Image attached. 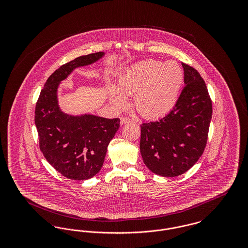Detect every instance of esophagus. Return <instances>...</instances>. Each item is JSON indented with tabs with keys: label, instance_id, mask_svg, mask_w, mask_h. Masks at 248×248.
I'll return each mask as SVG.
<instances>
[{
	"label": "esophagus",
	"instance_id": "34e87169",
	"mask_svg": "<svg viewBox=\"0 0 248 248\" xmlns=\"http://www.w3.org/2000/svg\"><path fill=\"white\" fill-rule=\"evenodd\" d=\"M133 121L131 119L127 118V117H122L121 118V124H125L128 123H132Z\"/></svg>",
	"mask_w": 248,
	"mask_h": 248
}]
</instances>
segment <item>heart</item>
Masks as SVG:
<instances>
[{"mask_svg": "<svg viewBox=\"0 0 248 248\" xmlns=\"http://www.w3.org/2000/svg\"><path fill=\"white\" fill-rule=\"evenodd\" d=\"M184 82V71L175 60L140 61L119 78L118 88H109V99L116 107L127 103L125 94H134L133 103L144 118L157 119L176 106Z\"/></svg>", "mask_w": 248, "mask_h": 248, "instance_id": "heart-1", "label": "heart"}]
</instances>
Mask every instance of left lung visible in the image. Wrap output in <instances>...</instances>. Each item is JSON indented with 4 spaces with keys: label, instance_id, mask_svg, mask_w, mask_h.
Returning a JSON list of instances; mask_svg holds the SVG:
<instances>
[{
    "label": "left lung",
    "instance_id": "left-lung-1",
    "mask_svg": "<svg viewBox=\"0 0 248 248\" xmlns=\"http://www.w3.org/2000/svg\"><path fill=\"white\" fill-rule=\"evenodd\" d=\"M182 67L185 86L175 108L164 118L140 125L143 162L162 177H177L196 164L212 118V101L200 73L185 63Z\"/></svg>",
    "mask_w": 248,
    "mask_h": 248
}]
</instances>
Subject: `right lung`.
<instances>
[{
	"instance_id": "add662e5",
	"label": "right lung",
	"mask_w": 248,
	"mask_h": 248,
	"mask_svg": "<svg viewBox=\"0 0 248 248\" xmlns=\"http://www.w3.org/2000/svg\"><path fill=\"white\" fill-rule=\"evenodd\" d=\"M104 56V52H98L62 65L48 78L36 103L40 150L58 172L73 180L89 179L100 171L120 119L66 113L59 107L58 91L60 83L75 69L94 64Z\"/></svg>"
}]
</instances>
